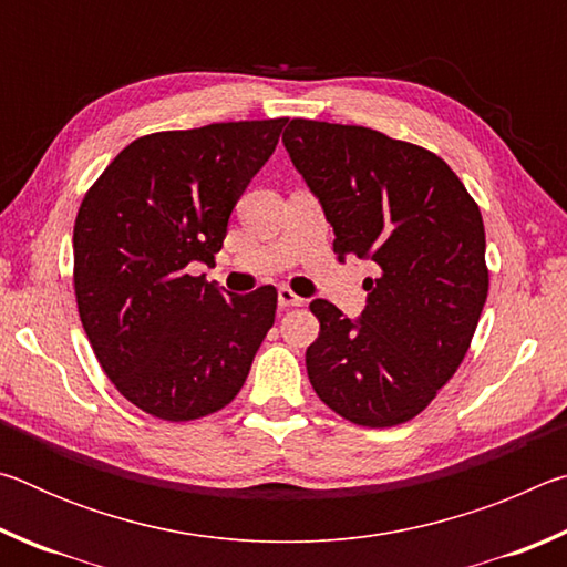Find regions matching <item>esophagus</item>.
I'll return each instance as SVG.
<instances>
[{"label":"esophagus","mask_w":567,"mask_h":567,"mask_svg":"<svg viewBox=\"0 0 567 567\" xmlns=\"http://www.w3.org/2000/svg\"><path fill=\"white\" fill-rule=\"evenodd\" d=\"M277 300H280V307H302L305 300L297 292H292L290 287H280V292H277Z\"/></svg>","instance_id":"1"}]
</instances>
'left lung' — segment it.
<instances>
[{"label": "left lung", "mask_w": 567, "mask_h": 567, "mask_svg": "<svg viewBox=\"0 0 567 567\" xmlns=\"http://www.w3.org/2000/svg\"><path fill=\"white\" fill-rule=\"evenodd\" d=\"M282 142L320 197L334 255L370 257L368 305L352 322L328 300L307 378L340 417L395 427L455 375L487 300L483 215L435 152L358 124L292 120Z\"/></svg>", "instance_id": "obj_1"}]
</instances>
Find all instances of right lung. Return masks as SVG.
Instances as JSON below:
<instances>
[{"instance_id":"obj_1","label":"right lung","mask_w":567,"mask_h":567,"mask_svg":"<svg viewBox=\"0 0 567 567\" xmlns=\"http://www.w3.org/2000/svg\"><path fill=\"white\" fill-rule=\"evenodd\" d=\"M285 122L145 134L82 199L72 237L82 328L104 375L152 417L189 422L229 405L272 328V285L223 295L187 267L215 262Z\"/></svg>"}]
</instances>
